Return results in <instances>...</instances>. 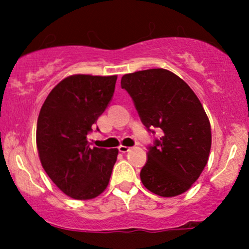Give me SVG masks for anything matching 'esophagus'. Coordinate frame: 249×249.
Returning <instances> with one entry per match:
<instances>
[{
    "label": "esophagus",
    "instance_id": "esophagus-1",
    "mask_svg": "<svg viewBox=\"0 0 249 249\" xmlns=\"http://www.w3.org/2000/svg\"><path fill=\"white\" fill-rule=\"evenodd\" d=\"M130 148H131V147H128V146H124V145H121V146L118 147V150H119V152H122V153H126V152H128V151H130Z\"/></svg>",
    "mask_w": 249,
    "mask_h": 249
}]
</instances>
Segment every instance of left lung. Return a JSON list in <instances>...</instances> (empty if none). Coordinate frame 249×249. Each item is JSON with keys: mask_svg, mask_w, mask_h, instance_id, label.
Returning <instances> with one entry per match:
<instances>
[{"mask_svg": "<svg viewBox=\"0 0 249 249\" xmlns=\"http://www.w3.org/2000/svg\"><path fill=\"white\" fill-rule=\"evenodd\" d=\"M121 84L132 97L142 124L162 131L148 147L141 171L142 185L165 198L186 192L206 166L212 145L210 119L199 98L166 69L126 73Z\"/></svg>", "mask_w": 249, "mask_h": 249, "instance_id": "1", "label": "left lung"}]
</instances>
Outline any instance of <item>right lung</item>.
<instances>
[{
  "label": "right lung",
  "instance_id": "add662e5",
  "mask_svg": "<svg viewBox=\"0 0 249 249\" xmlns=\"http://www.w3.org/2000/svg\"><path fill=\"white\" fill-rule=\"evenodd\" d=\"M116 82V75L69 76L50 91L39 111V160L53 184L72 199L96 198L110 181L118 148L90 147L88 133L112 98Z\"/></svg>",
  "mask_w": 249,
  "mask_h": 249
}]
</instances>
